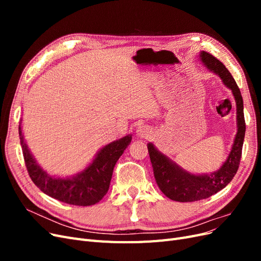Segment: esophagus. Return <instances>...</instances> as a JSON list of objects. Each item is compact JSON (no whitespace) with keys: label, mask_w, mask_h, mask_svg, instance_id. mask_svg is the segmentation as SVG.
<instances>
[{"label":"esophagus","mask_w":261,"mask_h":261,"mask_svg":"<svg viewBox=\"0 0 261 261\" xmlns=\"http://www.w3.org/2000/svg\"><path fill=\"white\" fill-rule=\"evenodd\" d=\"M150 134H151V129H150V127L147 125H141L137 128V135L141 138H146L150 136Z\"/></svg>","instance_id":"esophagus-1"}]
</instances>
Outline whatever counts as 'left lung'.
Masks as SVG:
<instances>
[{
    "label": "left lung",
    "mask_w": 261,
    "mask_h": 261,
    "mask_svg": "<svg viewBox=\"0 0 261 261\" xmlns=\"http://www.w3.org/2000/svg\"><path fill=\"white\" fill-rule=\"evenodd\" d=\"M200 59L203 64L213 73L219 75L224 85L232 90L236 101V109H238L239 129L227 160L220 170L210 175L189 174L158 151L152 144H148V152L158 186L170 199L180 202H191L209 198L210 196L220 192L230 183L240 167L245 130H246L243 98L233 76L212 54L202 51L200 53Z\"/></svg>",
    "instance_id": "left-lung-1"
}]
</instances>
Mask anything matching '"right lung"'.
Masks as SVG:
<instances>
[{
	"label": "right lung",
	"instance_id": "obj_1",
	"mask_svg": "<svg viewBox=\"0 0 261 261\" xmlns=\"http://www.w3.org/2000/svg\"><path fill=\"white\" fill-rule=\"evenodd\" d=\"M19 138L28 174L40 191L52 198L74 206H92L99 202L109 191L113 169L132 141V136L102 148L88 168L73 178H55L39 168L23 141L19 125Z\"/></svg>",
	"mask_w": 261,
	"mask_h": 261
}]
</instances>
